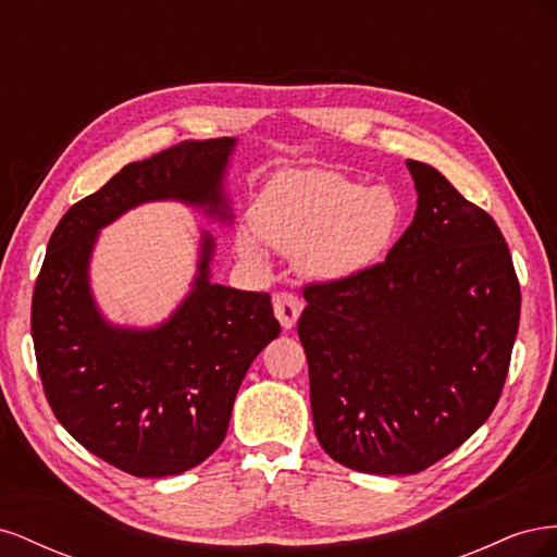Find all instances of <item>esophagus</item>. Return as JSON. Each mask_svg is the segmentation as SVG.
<instances>
[{
    "mask_svg": "<svg viewBox=\"0 0 557 557\" xmlns=\"http://www.w3.org/2000/svg\"><path fill=\"white\" fill-rule=\"evenodd\" d=\"M301 309H305V305H301V299L295 297L293 293H276L274 295V313L278 318L281 327H285V330L295 327Z\"/></svg>",
    "mask_w": 557,
    "mask_h": 557,
    "instance_id": "obj_1",
    "label": "esophagus"
}]
</instances>
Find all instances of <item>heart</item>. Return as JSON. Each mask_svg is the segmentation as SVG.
Instances as JSON below:
<instances>
[{
	"mask_svg": "<svg viewBox=\"0 0 557 557\" xmlns=\"http://www.w3.org/2000/svg\"><path fill=\"white\" fill-rule=\"evenodd\" d=\"M256 232H239V250L264 258V244L297 256L301 272L342 281L379 262L397 239L401 205L391 188L332 170L283 172L267 183L250 211Z\"/></svg>",
	"mask_w": 557,
	"mask_h": 557,
	"instance_id": "b5f03b06",
	"label": "heart"
}]
</instances>
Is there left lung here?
I'll return each mask as SVG.
<instances>
[{
  "mask_svg": "<svg viewBox=\"0 0 557 557\" xmlns=\"http://www.w3.org/2000/svg\"><path fill=\"white\" fill-rule=\"evenodd\" d=\"M413 223L364 272L305 288L315 436L367 474H418L493 413L509 372L520 285L497 223L425 162L407 160Z\"/></svg>",
  "mask_w": 557,
  "mask_h": 557,
  "instance_id": "1",
  "label": "left lung"
}]
</instances>
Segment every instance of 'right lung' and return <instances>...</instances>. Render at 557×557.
I'll return each instance as SVG.
<instances>
[{"label":"right lung","mask_w":557,"mask_h":557,"mask_svg":"<svg viewBox=\"0 0 557 557\" xmlns=\"http://www.w3.org/2000/svg\"><path fill=\"white\" fill-rule=\"evenodd\" d=\"M237 139L183 141L129 162L62 215L32 295V339L46 399L62 428L132 476H174L223 444L234 397L278 336L272 297L211 283L205 230L197 274L156 327L113 325L90 288L99 230L146 201L176 199L230 223L225 172Z\"/></svg>","instance_id":"right-lung-1"}]
</instances>
